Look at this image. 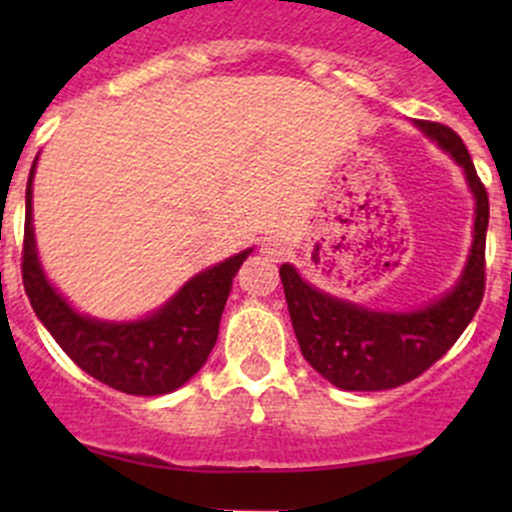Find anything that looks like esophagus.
Wrapping results in <instances>:
<instances>
[{
    "instance_id": "34e87169",
    "label": "esophagus",
    "mask_w": 512,
    "mask_h": 512,
    "mask_svg": "<svg viewBox=\"0 0 512 512\" xmlns=\"http://www.w3.org/2000/svg\"><path fill=\"white\" fill-rule=\"evenodd\" d=\"M260 252H262V257H265V260L280 262L282 257L287 255V247H285V242L277 240V237H265V240H262V245H260Z\"/></svg>"
}]
</instances>
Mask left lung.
Masks as SVG:
<instances>
[{"mask_svg":"<svg viewBox=\"0 0 512 512\" xmlns=\"http://www.w3.org/2000/svg\"><path fill=\"white\" fill-rule=\"evenodd\" d=\"M416 126L466 170L476 198L468 265L461 282L446 297L409 314L371 312L329 297L307 285L292 265H282V287L302 356L337 389L384 391L416 379L458 342L483 302L485 230L490 215L485 185L466 143L453 128L436 121H416Z\"/></svg>","mask_w":512,"mask_h":512,"instance_id":"8db88e82","label":"left lung"}]
</instances>
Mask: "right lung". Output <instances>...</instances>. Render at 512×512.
Listing matches in <instances>:
<instances>
[{
    "label": "right lung",
    "mask_w": 512,
    "mask_h": 512,
    "mask_svg": "<svg viewBox=\"0 0 512 512\" xmlns=\"http://www.w3.org/2000/svg\"><path fill=\"white\" fill-rule=\"evenodd\" d=\"M27 183L22 280L51 337L89 376L131 396H160L180 389L200 371L218 342L220 317L232 289V277L252 250L240 252L200 272L165 307L138 322H98L74 312L49 285L39 265L32 227V180Z\"/></svg>",
    "instance_id": "1"
}]
</instances>
